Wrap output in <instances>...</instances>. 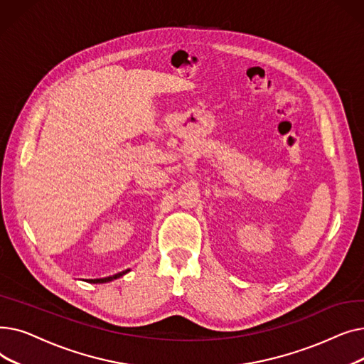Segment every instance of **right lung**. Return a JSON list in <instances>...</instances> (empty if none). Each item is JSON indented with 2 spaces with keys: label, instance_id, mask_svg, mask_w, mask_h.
<instances>
[{
  "label": "right lung",
  "instance_id": "add662e5",
  "mask_svg": "<svg viewBox=\"0 0 364 364\" xmlns=\"http://www.w3.org/2000/svg\"><path fill=\"white\" fill-rule=\"evenodd\" d=\"M128 272H129V270H125V272H121V273H118V274H113V276L103 277V279H90L88 282H90V283H106V282H110V280H113V279H118V277L124 276V274L128 273Z\"/></svg>",
  "mask_w": 364,
  "mask_h": 364
}]
</instances>
